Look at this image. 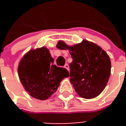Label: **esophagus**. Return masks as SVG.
I'll return each instance as SVG.
<instances>
[{"mask_svg": "<svg viewBox=\"0 0 126 126\" xmlns=\"http://www.w3.org/2000/svg\"><path fill=\"white\" fill-rule=\"evenodd\" d=\"M64 68H66V69H67V70L69 71V66L68 64H66L65 65H64Z\"/></svg>", "mask_w": 126, "mask_h": 126, "instance_id": "obj_1", "label": "esophagus"}]
</instances>
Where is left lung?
<instances>
[{
  "mask_svg": "<svg viewBox=\"0 0 126 126\" xmlns=\"http://www.w3.org/2000/svg\"><path fill=\"white\" fill-rule=\"evenodd\" d=\"M56 46L60 50H68L73 59L69 64L70 82L79 96L88 99L99 96L111 73V61L106 52L85 39L72 46L60 41Z\"/></svg>",
  "mask_w": 126,
  "mask_h": 126,
  "instance_id": "1",
  "label": "left lung"
}]
</instances>
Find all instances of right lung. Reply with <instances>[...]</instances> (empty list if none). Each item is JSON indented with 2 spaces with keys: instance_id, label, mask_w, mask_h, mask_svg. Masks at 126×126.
I'll return each instance as SVG.
<instances>
[{
  "instance_id": "1",
  "label": "right lung",
  "mask_w": 126,
  "mask_h": 126,
  "mask_svg": "<svg viewBox=\"0 0 126 126\" xmlns=\"http://www.w3.org/2000/svg\"><path fill=\"white\" fill-rule=\"evenodd\" d=\"M54 62L46 47L31 49L20 60L17 68L20 81L34 98L43 101L48 99L63 79L69 76L67 69L54 65Z\"/></svg>"
}]
</instances>
